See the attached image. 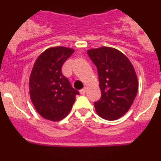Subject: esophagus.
<instances>
[{"instance_id":"34e87169","label":"esophagus","mask_w":161,"mask_h":161,"mask_svg":"<svg viewBox=\"0 0 161 161\" xmlns=\"http://www.w3.org/2000/svg\"><path fill=\"white\" fill-rule=\"evenodd\" d=\"M85 93H86V88H84V89L80 90V93L81 95H84Z\"/></svg>"}]
</instances>
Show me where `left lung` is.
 <instances>
[{
    "label": "left lung",
    "mask_w": 161,
    "mask_h": 161,
    "mask_svg": "<svg viewBox=\"0 0 161 161\" xmlns=\"http://www.w3.org/2000/svg\"><path fill=\"white\" fill-rule=\"evenodd\" d=\"M97 67L102 97L94 102L101 118L116 120L128 111L138 92V79L129 59L115 48L102 47L88 50Z\"/></svg>",
    "instance_id": "obj_1"
}]
</instances>
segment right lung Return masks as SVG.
<instances>
[{
  "mask_svg": "<svg viewBox=\"0 0 161 161\" xmlns=\"http://www.w3.org/2000/svg\"><path fill=\"white\" fill-rule=\"evenodd\" d=\"M72 48L54 47L35 60L29 80L30 96L37 112L51 121L62 120L71 111L79 92L62 73L64 63L73 54Z\"/></svg>",
  "mask_w": 161,
  "mask_h": 161,
  "instance_id": "1",
  "label": "right lung"
}]
</instances>
